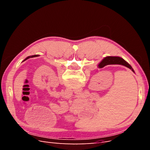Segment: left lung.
I'll return each instance as SVG.
<instances>
[{
	"instance_id": "obj_1",
	"label": "left lung",
	"mask_w": 150,
	"mask_h": 150,
	"mask_svg": "<svg viewBox=\"0 0 150 150\" xmlns=\"http://www.w3.org/2000/svg\"><path fill=\"white\" fill-rule=\"evenodd\" d=\"M39 56V55H34V56H28V57H26L25 59L24 60V61H25V60H27V59H29V58H31V57H38Z\"/></svg>"
}]
</instances>
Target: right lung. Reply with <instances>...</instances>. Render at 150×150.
I'll list each match as a JSON object with an SVG mask.
<instances>
[{"label": "right lung", "instance_id": "1", "mask_svg": "<svg viewBox=\"0 0 150 150\" xmlns=\"http://www.w3.org/2000/svg\"><path fill=\"white\" fill-rule=\"evenodd\" d=\"M110 64H120L126 66L129 69H130L133 72H134L133 69L132 68L128 62L125 61L123 59L120 57H116V56H108L105 58H104L102 61L98 64V67L102 68L107 65Z\"/></svg>", "mask_w": 150, "mask_h": 150}]
</instances>
